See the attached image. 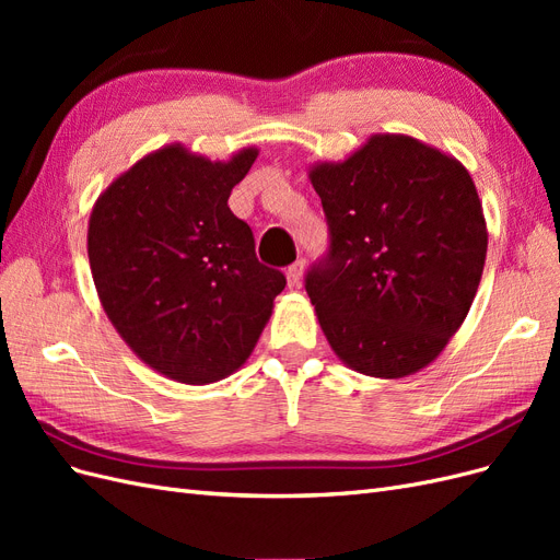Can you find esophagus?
<instances>
[{"instance_id":"34e87169","label":"esophagus","mask_w":560,"mask_h":560,"mask_svg":"<svg viewBox=\"0 0 560 560\" xmlns=\"http://www.w3.org/2000/svg\"><path fill=\"white\" fill-rule=\"evenodd\" d=\"M303 264L301 259L299 261H294L290 268H287V284L290 287H299V282H301V276H303Z\"/></svg>"}]
</instances>
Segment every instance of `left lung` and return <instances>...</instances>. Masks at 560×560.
Returning <instances> with one entry per match:
<instances>
[{"label": "left lung", "mask_w": 560, "mask_h": 560, "mask_svg": "<svg viewBox=\"0 0 560 560\" xmlns=\"http://www.w3.org/2000/svg\"><path fill=\"white\" fill-rule=\"evenodd\" d=\"M329 254L306 292L331 350L371 378L434 362L477 296L488 229L467 167L411 135L376 132L308 171Z\"/></svg>", "instance_id": "8db88e82"}]
</instances>
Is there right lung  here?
I'll list each match as a JSON object with an SVG mask.
<instances>
[{"label": "right lung", "mask_w": 560, "mask_h": 560, "mask_svg": "<svg viewBox=\"0 0 560 560\" xmlns=\"http://www.w3.org/2000/svg\"><path fill=\"white\" fill-rule=\"evenodd\" d=\"M257 156V147H243L210 161L165 144L93 206L89 261L100 303L128 348L171 381L208 385L238 371L284 290L229 208Z\"/></svg>", "instance_id": "add662e5"}]
</instances>
